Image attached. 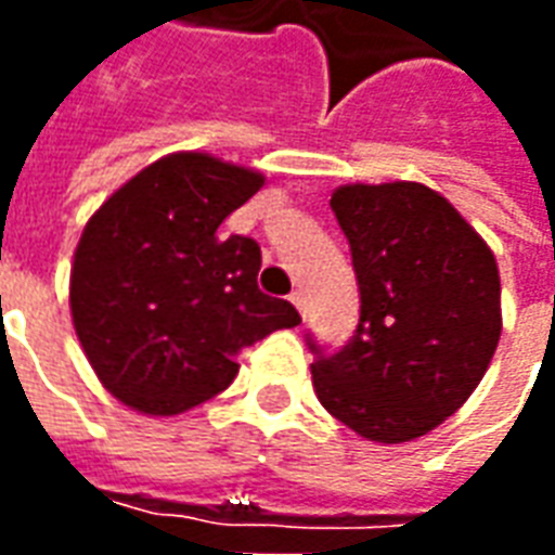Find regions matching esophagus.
<instances>
[{"label":"esophagus","mask_w":555,"mask_h":555,"mask_svg":"<svg viewBox=\"0 0 555 555\" xmlns=\"http://www.w3.org/2000/svg\"><path fill=\"white\" fill-rule=\"evenodd\" d=\"M291 302H294V306H297V309H300V314H302V306H306V302H302L300 291H294V294H291Z\"/></svg>","instance_id":"34e87169"}]
</instances>
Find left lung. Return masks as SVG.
Masks as SVG:
<instances>
[{
  "mask_svg": "<svg viewBox=\"0 0 555 555\" xmlns=\"http://www.w3.org/2000/svg\"><path fill=\"white\" fill-rule=\"evenodd\" d=\"M330 207L353 255L360 324L330 357L309 341L318 401L365 440L425 437L473 396L500 345L496 258L425 183H345Z\"/></svg>",
  "mask_w": 555,
  "mask_h": 555,
  "instance_id": "1",
  "label": "left lung"
}]
</instances>
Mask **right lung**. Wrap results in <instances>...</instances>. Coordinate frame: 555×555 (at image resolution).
I'll return each mask as SVG.
<instances>
[{
    "label": "right lung",
    "instance_id": "obj_1",
    "mask_svg": "<svg viewBox=\"0 0 555 555\" xmlns=\"http://www.w3.org/2000/svg\"><path fill=\"white\" fill-rule=\"evenodd\" d=\"M261 186V171L178 151L91 214L70 267V318L121 404L178 416L237 377L243 348L300 324L288 300L258 288V243L219 234Z\"/></svg>",
    "mask_w": 555,
    "mask_h": 555
}]
</instances>
